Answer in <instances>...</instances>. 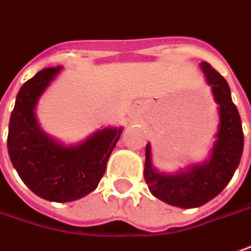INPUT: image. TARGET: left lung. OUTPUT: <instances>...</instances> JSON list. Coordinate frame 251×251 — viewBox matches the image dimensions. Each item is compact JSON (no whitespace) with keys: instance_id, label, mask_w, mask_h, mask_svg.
<instances>
[{"instance_id":"1","label":"left lung","mask_w":251,"mask_h":251,"mask_svg":"<svg viewBox=\"0 0 251 251\" xmlns=\"http://www.w3.org/2000/svg\"><path fill=\"white\" fill-rule=\"evenodd\" d=\"M220 105V128L210 160L186 173L167 176L156 173L151 164V148L146 145L144 176L149 191L171 206L193 208L203 206L228 185L239 166L243 152V129L239 112L232 102L226 80L207 62L200 63Z\"/></svg>"}]
</instances>
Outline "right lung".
I'll use <instances>...</instances> for the list:
<instances>
[{
	"mask_svg": "<svg viewBox=\"0 0 251 251\" xmlns=\"http://www.w3.org/2000/svg\"><path fill=\"white\" fill-rule=\"evenodd\" d=\"M59 70L60 67L43 69L22 85L9 120L8 152L31 192L62 203L80 199L98 186L123 129L103 128L72 148L47 137L35 122L34 106Z\"/></svg>",
	"mask_w": 251,
	"mask_h": 251,
	"instance_id": "add662e5",
	"label": "right lung"
}]
</instances>
